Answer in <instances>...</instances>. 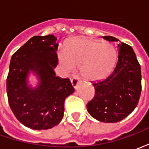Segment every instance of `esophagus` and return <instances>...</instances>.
<instances>
[{"label": "esophagus", "instance_id": "1", "mask_svg": "<svg viewBox=\"0 0 149 149\" xmlns=\"http://www.w3.org/2000/svg\"><path fill=\"white\" fill-rule=\"evenodd\" d=\"M79 82H80V78L78 77V76H74V77H72L71 79L72 85L74 88H77V84Z\"/></svg>", "mask_w": 149, "mask_h": 149}]
</instances>
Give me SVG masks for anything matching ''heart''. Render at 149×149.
<instances>
[{"label":"heart","mask_w":149,"mask_h":149,"mask_svg":"<svg viewBox=\"0 0 149 149\" xmlns=\"http://www.w3.org/2000/svg\"><path fill=\"white\" fill-rule=\"evenodd\" d=\"M60 60L68 69L81 67V75L88 81H101L114 67L116 51L110 43L78 38L68 43Z\"/></svg>","instance_id":"b5f03b06"}]
</instances>
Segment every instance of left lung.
I'll list each match as a JSON object with an SVG mask.
<instances>
[{
  "label": "left lung",
  "mask_w": 149,
  "mask_h": 149,
  "mask_svg": "<svg viewBox=\"0 0 149 149\" xmlns=\"http://www.w3.org/2000/svg\"><path fill=\"white\" fill-rule=\"evenodd\" d=\"M109 41H118L104 36ZM95 96L87 104L88 113L104 123L120 121L137 106L141 93V68L131 46L118 44V61L114 70L104 81L93 83Z\"/></svg>",
  "instance_id": "left-lung-1"
}]
</instances>
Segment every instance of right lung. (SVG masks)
<instances>
[{"label": "right lung", "instance_id": "add662e5", "mask_svg": "<svg viewBox=\"0 0 149 149\" xmlns=\"http://www.w3.org/2000/svg\"><path fill=\"white\" fill-rule=\"evenodd\" d=\"M53 35L35 36L12 56L6 88L9 106L21 124L35 130L49 129L64 116L66 97L74 88L68 78L56 77L58 44ZM32 71L39 79L37 87L27 84Z\"/></svg>", "mask_w": 149, "mask_h": 149}]
</instances>
